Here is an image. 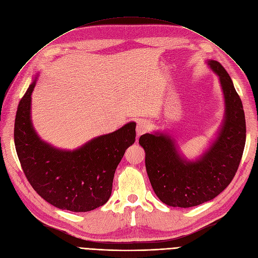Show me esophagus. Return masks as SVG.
<instances>
[{"label":"esophagus","mask_w":258,"mask_h":258,"mask_svg":"<svg viewBox=\"0 0 258 258\" xmlns=\"http://www.w3.org/2000/svg\"><path fill=\"white\" fill-rule=\"evenodd\" d=\"M150 128V123L146 119H139L137 122V135L141 136L147 132Z\"/></svg>","instance_id":"esophagus-1"}]
</instances>
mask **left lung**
I'll return each instance as SVG.
<instances>
[{
    "instance_id": "1",
    "label": "left lung",
    "mask_w": 258,
    "mask_h": 258,
    "mask_svg": "<svg viewBox=\"0 0 258 258\" xmlns=\"http://www.w3.org/2000/svg\"><path fill=\"white\" fill-rule=\"evenodd\" d=\"M220 79L225 117L218 138L197 161L179 155L174 140L164 133H145L139 143L145 150V165L159 200L167 206L189 208L211 201L233 180L245 145V117L240 97L224 67L207 61Z\"/></svg>"
}]
</instances>
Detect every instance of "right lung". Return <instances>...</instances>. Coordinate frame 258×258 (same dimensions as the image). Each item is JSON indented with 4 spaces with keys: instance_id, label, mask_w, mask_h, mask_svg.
I'll return each instance as SVG.
<instances>
[{
    "instance_id": "obj_1",
    "label": "right lung",
    "mask_w": 258,
    "mask_h": 258,
    "mask_svg": "<svg viewBox=\"0 0 258 258\" xmlns=\"http://www.w3.org/2000/svg\"><path fill=\"white\" fill-rule=\"evenodd\" d=\"M21 98L15 119V146L23 173L40 197L59 209L86 212L108 202L115 171L136 141V122L97 137L76 150H61L40 140L31 120V95Z\"/></svg>"
}]
</instances>
